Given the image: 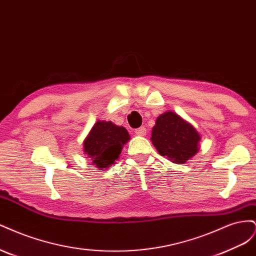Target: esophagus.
<instances>
[{
    "instance_id": "1",
    "label": "esophagus",
    "mask_w": 256,
    "mask_h": 256,
    "mask_svg": "<svg viewBox=\"0 0 256 256\" xmlns=\"http://www.w3.org/2000/svg\"><path fill=\"white\" fill-rule=\"evenodd\" d=\"M134 134H136V136H146V128H145V127H140V128H138V129H136Z\"/></svg>"
}]
</instances>
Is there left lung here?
Listing matches in <instances>:
<instances>
[{"label":"left lung","instance_id":"left-lung-1","mask_svg":"<svg viewBox=\"0 0 256 256\" xmlns=\"http://www.w3.org/2000/svg\"><path fill=\"white\" fill-rule=\"evenodd\" d=\"M150 141L161 156L182 164L198 154L200 136L190 122L172 111H166L157 118Z\"/></svg>","mask_w":256,"mask_h":256}]
</instances>
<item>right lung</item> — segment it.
<instances>
[{
	"instance_id": "1",
	"label": "right lung",
	"mask_w": 256,
	"mask_h": 256,
	"mask_svg": "<svg viewBox=\"0 0 256 256\" xmlns=\"http://www.w3.org/2000/svg\"><path fill=\"white\" fill-rule=\"evenodd\" d=\"M130 140L126 128L112 122L98 120L83 141V152L99 170H106L118 159L124 145Z\"/></svg>"
}]
</instances>
